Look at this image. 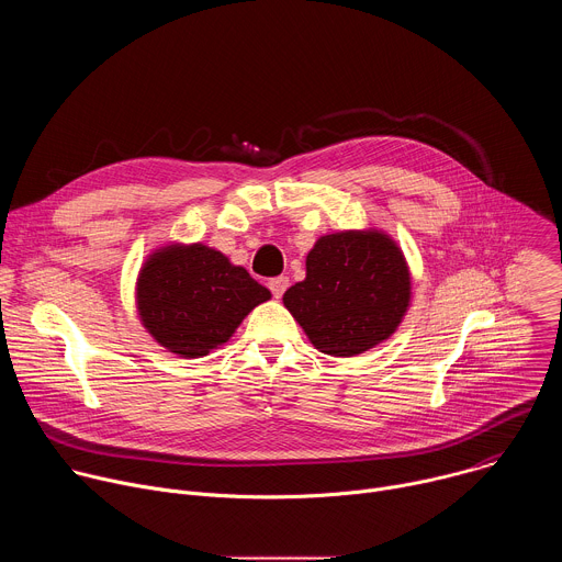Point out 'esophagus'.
Segmentation results:
<instances>
[{
  "mask_svg": "<svg viewBox=\"0 0 562 562\" xmlns=\"http://www.w3.org/2000/svg\"><path fill=\"white\" fill-rule=\"evenodd\" d=\"M269 289H271L273 297H282V295H284V291L289 289V278H286V276L271 278V280H269Z\"/></svg>",
  "mask_w": 562,
  "mask_h": 562,
  "instance_id": "34e87169",
  "label": "esophagus"
}]
</instances>
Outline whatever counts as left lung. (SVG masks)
I'll list each match as a JSON object with an SVG mask.
<instances>
[{"mask_svg":"<svg viewBox=\"0 0 562 562\" xmlns=\"http://www.w3.org/2000/svg\"><path fill=\"white\" fill-rule=\"evenodd\" d=\"M409 293V271L393 239L345 231L317 239L306 256V278L282 300L317 351L349 358L397 329Z\"/></svg>","mask_w":562,"mask_h":562,"instance_id":"1","label":"left lung"}]
</instances>
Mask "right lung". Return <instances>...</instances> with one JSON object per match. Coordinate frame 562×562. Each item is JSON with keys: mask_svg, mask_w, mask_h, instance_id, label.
<instances>
[{"mask_svg": "<svg viewBox=\"0 0 562 562\" xmlns=\"http://www.w3.org/2000/svg\"><path fill=\"white\" fill-rule=\"evenodd\" d=\"M271 291L204 245L150 256L137 280L144 327L169 351L198 358L220 347Z\"/></svg>", "mask_w": 562, "mask_h": 562, "instance_id": "add662e5", "label": "right lung"}]
</instances>
